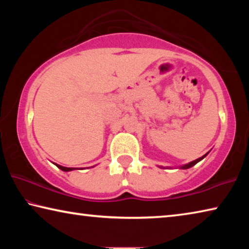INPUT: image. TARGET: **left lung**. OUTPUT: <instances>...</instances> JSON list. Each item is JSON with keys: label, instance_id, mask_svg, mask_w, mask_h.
<instances>
[{"label": "left lung", "instance_id": "obj_1", "mask_svg": "<svg viewBox=\"0 0 249 249\" xmlns=\"http://www.w3.org/2000/svg\"><path fill=\"white\" fill-rule=\"evenodd\" d=\"M209 154V153H208ZM208 154H205L204 156H202V157H200V158H197V159H196V160H193V161H191V162H189V163H187V165H183V166H181L180 168H181V169H189V168H191V167H193V166H195L196 165V163H197V162H199V161H201V160L202 159H203L204 157H205V156L206 155H208ZM160 168H161V167H160Z\"/></svg>", "mask_w": 249, "mask_h": 249}]
</instances>
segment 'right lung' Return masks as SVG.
<instances>
[{
    "label": "right lung",
    "instance_id": "1",
    "mask_svg": "<svg viewBox=\"0 0 249 249\" xmlns=\"http://www.w3.org/2000/svg\"><path fill=\"white\" fill-rule=\"evenodd\" d=\"M54 165H56L59 169H61L62 171H71V170H74L75 168H67V167H62V166H60V165H57V163H54Z\"/></svg>",
    "mask_w": 249,
    "mask_h": 249
}]
</instances>
